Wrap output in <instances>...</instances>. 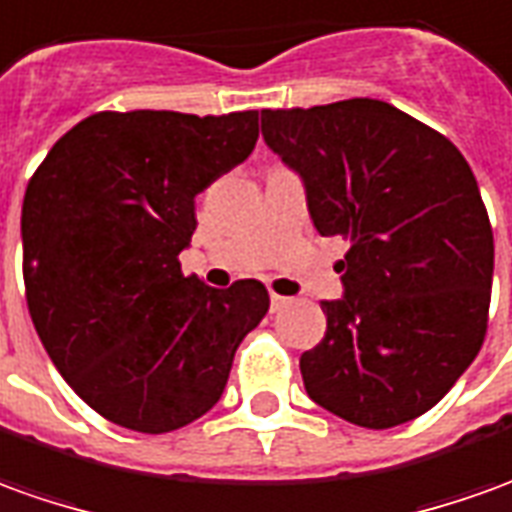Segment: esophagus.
<instances>
[{
	"mask_svg": "<svg viewBox=\"0 0 512 512\" xmlns=\"http://www.w3.org/2000/svg\"><path fill=\"white\" fill-rule=\"evenodd\" d=\"M287 303H290V298H287V295H278V292H270V309H273V312H278V309H284Z\"/></svg>",
	"mask_w": 512,
	"mask_h": 512,
	"instance_id": "34e87169",
	"label": "esophagus"
}]
</instances>
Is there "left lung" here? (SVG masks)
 <instances>
[{"label":"left lung","instance_id":"1","mask_svg":"<svg viewBox=\"0 0 512 512\" xmlns=\"http://www.w3.org/2000/svg\"><path fill=\"white\" fill-rule=\"evenodd\" d=\"M267 147L303 181L320 236L351 242L340 301L303 351L309 398L368 429L432 410L482 348L493 231L468 161L438 130L357 100L262 111Z\"/></svg>","mask_w":512,"mask_h":512}]
</instances>
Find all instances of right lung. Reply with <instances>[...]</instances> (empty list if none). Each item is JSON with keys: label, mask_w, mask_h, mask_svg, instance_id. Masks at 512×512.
Listing matches in <instances>:
<instances>
[{"label": "right lung", "mask_w": 512, "mask_h": 512, "mask_svg": "<svg viewBox=\"0 0 512 512\" xmlns=\"http://www.w3.org/2000/svg\"><path fill=\"white\" fill-rule=\"evenodd\" d=\"M259 111H102L27 183L24 290L49 359L111 424L161 435L220 401L234 354L270 309L262 281L214 290L181 273L195 197L242 164Z\"/></svg>", "instance_id": "obj_1"}]
</instances>
